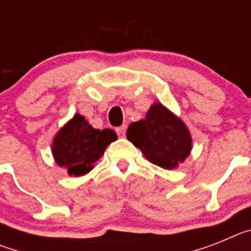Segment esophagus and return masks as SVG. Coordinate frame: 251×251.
I'll list each match as a JSON object with an SVG mask.
<instances>
[{
  "mask_svg": "<svg viewBox=\"0 0 251 251\" xmlns=\"http://www.w3.org/2000/svg\"><path fill=\"white\" fill-rule=\"evenodd\" d=\"M126 130H127V126H121V127L117 128V133H118L119 137H124V134H126Z\"/></svg>",
  "mask_w": 251,
  "mask_h": 251,
  "instance_id": "34e87169",
  "label": "esophagus"
}]
</instances>
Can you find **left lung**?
I'll use <instances>...</instances> for the list:
<instances>
[{
    "label": "left lung",
    "mask_w": 251,
    "mask_h": 251,
    "mask_svg": "<svg viewBox=\"0 0 251 251\" xmlns=\"http://www.w3.org/2000/svg\"><path fill=\"white\" fill-rule=\"evenodd\" d=\"M126 136L151 163L165 170L178 167L192 151L185 122L161 101L151 105L145 119L130 123Z\"/></svg>",
    "instance_id": "1"
}]
</instances>
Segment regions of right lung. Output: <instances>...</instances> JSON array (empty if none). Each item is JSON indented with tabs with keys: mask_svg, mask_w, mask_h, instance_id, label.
Masks as SVG:
<instances>
[{
	"mask_svg": "<svg viewBox=\"0 0 251 251\" xmlns=\"http://www.w3.org/2000/svg\"><path fill=\"white\" fill-rule=\"evenodd\" d=\"M117 138L113 129H95L84 115L76 113L56 132L51 153L56 165L68 170L69 176H84Z\"/></svg>",
	"mask_w": 251,
	"mask_h": 251,
	"instance_id": "1",
	"label": "right lung"
}]
</instances>
